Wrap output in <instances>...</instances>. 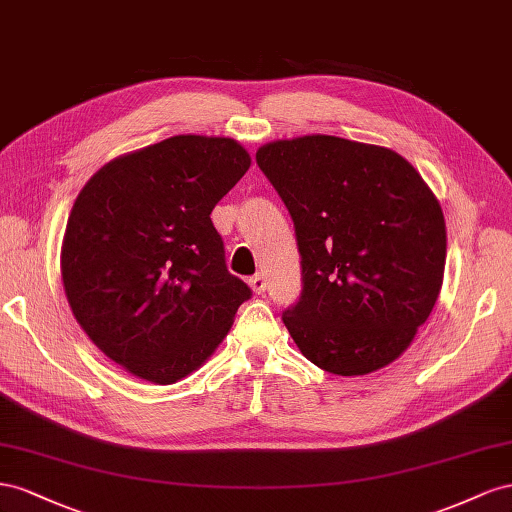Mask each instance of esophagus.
<instances>
[{
	"label": "esophagus",
	"instance_id": "obj_1",
	"mask_svg": "<svg viewBox=\"0 0 512 512\" xmlns=\"http://www.w3.org/2000/svg\"><path fill=\"white\" fill-rule=\"evenodd\" d=\"M248 285H251V289L255 291V294H264V291H266V279H264V274L251 276V279H248Z\"/></svg>",
	"mask_w": 512,
	"mask_h": 512
}]
</instances>
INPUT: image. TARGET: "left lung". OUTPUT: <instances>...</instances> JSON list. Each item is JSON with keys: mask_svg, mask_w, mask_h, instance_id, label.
<instances>
[{"mask_svg": "<svg viewBox=\"0 0 512 512\" xmlns=\"http://www.w3.org/2000/svg\"><path fill=\"white\" fill-rule=\"evenodd\" d=\"M257 165L294 218L302 296L283 321L334 375L388 367L440 296L446 223L407 160L382 145L304 135L261 145Z\"/></svg>", "mask_w": 512, "mask_h": 512, "instance_id": "8db88e82", "label": "left lung"}]
</instances>
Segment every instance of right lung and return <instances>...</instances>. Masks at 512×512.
<instances>
[{
	"instance_id": "right-lung-1",
	"label": "right lung",
	"mask_w": 512,
	"mask_h": 512,
	"mask_svg": "<svg viewBox=\"0 0 512 512\" xmlns=\"http://www.w3.org/2000/svg\"><path fill=\"white\" fill-rule=\"evenodd\" d=\"M248 167L236 139L175 135L109 160L81 188L64 291L90 341L130 375L160 386L191 375L251 298L210 218Z\"/></svg>"
}]
</instances>
